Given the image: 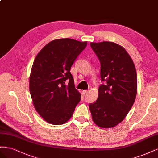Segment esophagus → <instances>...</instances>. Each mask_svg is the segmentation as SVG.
<instances>
[{"instance_id":"1","label":"esophagus","mask_w":158,"mask_h":158,"mask_svg":"<svg viewBox=\"0 0 158 158\" xmlns=\"http://www.w3.org/2000/svg\"><path fill=\"white\" fill-rule=\"evenodd\" d=\"M88 93H89L88 90H84V91H83V94H84V95H85V94H87Z\"/></svg>"}]
</instances>
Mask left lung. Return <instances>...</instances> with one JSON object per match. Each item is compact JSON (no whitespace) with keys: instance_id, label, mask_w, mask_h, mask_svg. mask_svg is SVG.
<instances>
[{"instance_id":"left-lung-1","label":"left lung","mask_w":158,"mask_h":158,"mask_svg":"<svg viewBox=\"0 0 158 158\" xmlns=\"http://www.w3.org/2000/svg\"><path fill=\"white\" fill-rule=\"evenodd\" d=\"M101 63L102 83L97 100L89 104L94 123L112 128L124 120L134 104L137 93V75L131 57L114 42L90 44Z\"/></svg>"}]
</instances>
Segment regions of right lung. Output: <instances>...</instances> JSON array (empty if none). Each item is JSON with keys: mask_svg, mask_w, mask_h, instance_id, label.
Instances as JSON below:
<instances>
[{"mask_svg": "<svg viewBox=\"0 0 158 158\" xmlns=\"http://www.w3.org/2000/svg\"><path fill=\"white\" fill-rule=\"evenodd\" d=\"M87 45L70 38L48 43L35 57L30 77V92L35 109L48 123H65L81 95L75 87L70 69Z\"/></svg>", "mask_w": 158, "mask_h": 158, "instance_id": "right-lung-1", "label": "right lung"}]
</instances>
